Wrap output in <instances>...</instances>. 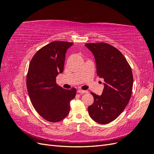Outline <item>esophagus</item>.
Instances as JSON below:
<instances>
[{
  "mask_svg": "<svg viewBox=\"0 0 154 154\" xmlns=\"http://www.w3.org/2000/svg\"><path fill=\"white\" fill-rule=\"evenodd\" d=\"M78 92L80 93V94H85V93H87V91H83L82 89H79L78 90Z\"/></svg>",
  "mask_w": 154,
  "mask_h": 154,
  "instance_id": "1",
  "label": "esophagus"
}]
</instances>
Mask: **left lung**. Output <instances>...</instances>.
<instances>
[{
	"instance_id": "1",
	"label": "left lung",
	"mask_w": 154,
	"mask_h": 154,
	"mask_svg": "<svg viewBox=\"0 0 154 154\" xmlns=\"http://www.w3.org/2000/svg\"><path fill=\"white\" fill-rule=\"evenodd\" d=\"M94 57L97 75L104 79L101 95L91 92L93 104L88 107L91 118L100 124L117 118L130 99L133 87L132 69L120 51L108 44L85 45Z\"/></svg>"
}]
</instances>
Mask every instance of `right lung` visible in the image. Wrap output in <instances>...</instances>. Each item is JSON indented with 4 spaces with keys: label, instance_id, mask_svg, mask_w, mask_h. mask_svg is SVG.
Wrapping results in <instances>:
<instances>
[{
    "label": "right lung",
    "instance_id": "1",
    "mask_svg": "<svg viewBox=\"0 0 154 154\" xmlns=\"http://www.w3.org/2000/svg\"><path fill=\"white\" fill-rule=\"evenodd\" d=\"M73 43L54 41L32 58L27 75V88L31 103L42 117L50 122L63 119L70 111L76 88L67 90L57 85L56 78L63 71L67 50Z\"/></svg>",
    "mask_w": 154,
    "mask_h": 154
}]
</instances>
